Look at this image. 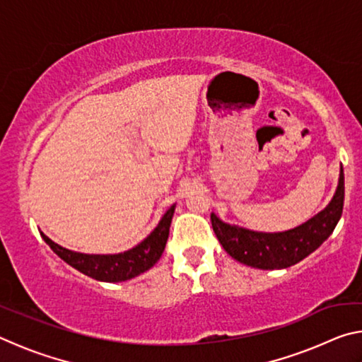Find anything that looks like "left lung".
<instances>
[{
	"mask_svg": "<svg viewBox=\"0 0 362 362\" xmlns=\"http://www.w3.org/2000/svg\"><path fill=\"white\" fill-rule=\"evenodd\" d=\"M345 199V177L340 169L339 187L326 209L296 228L279 233L252 231L230 225L211 214L217 240L233 259L260 269H281L303 260L332 235L339 223Z\"/></svg>",
	"mask_w": 362,
	"mask_h": 362,
	"instance_id": "left-lung-1",
	"label": "left lung"
}]
</instances>
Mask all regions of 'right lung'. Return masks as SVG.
I'll return each instance as SVG.
<instances>
[{"instance_id": "right-lung-1", "label": "right lung", "mask_w": 362, "mask_h": 362, "mask_svg": "<svg viewBox=\"0 0 362 362\" xmlns=\"http://www.w3.org/2000/svg\"><path fill=\"white\" fill-rule=\"evenodd\" d=\"M175 211V204L170 206L168 212L164 214L163 218L155 230H153L145 240L137 244L126 252L119 254H81L75 252V250L65 249L59 246L57 243L41 233L42 240L56 252L60 259L69 263L70 267L76 268L86 276L103 281V283H121V281H127L139 276L140 273L150 269L155 263L161 259L166 247L170 222H173V216Z\"/></svg>"}]
</instances>
